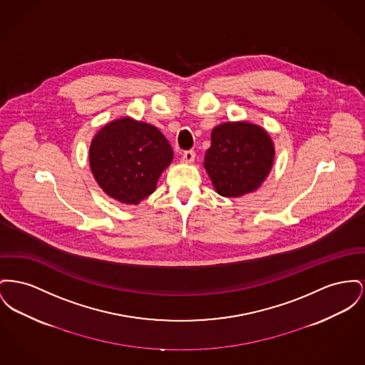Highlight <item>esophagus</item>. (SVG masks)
Segmentation results:
<instances>
[{
	"label": "esophagus",
	"instance_id": "esophagus-1",
	"mask_svg": "<svg viewBox=\"0 0 365 365\" xmlns=\"http://www.w3.org/2000/svg\"><path fill=\"white\" fill-rule=\"evenodd\" d=\"M195 158V153L193 150L185 151L182 154V163H186V164H192Z\"/></svg>",
	"mask_w": 365,
	"mask_h": 365
}]
</instances>
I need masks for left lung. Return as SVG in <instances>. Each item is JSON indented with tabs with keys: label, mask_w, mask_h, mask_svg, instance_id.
Returning a JSON list of instances; mask_svg holds the SVG:
<instances>
[{
	"label": "left lung",
	"mask_w": 365,
	"mask_h": 365,
	"mask_svg": "<svg viewBox=\"0 0 365 365\" xmlns=\"http://www.w3.org/2000/svg\"><path fill=\"white\" fill-rule=\"evenodd\" d=\"M274 146L269 133L251 123H225L211 135L204 167L215 190L240 197L257 190L273 167Z\"/></svg>",
	"instance_id": "left-lung-1"
}]
</instances>
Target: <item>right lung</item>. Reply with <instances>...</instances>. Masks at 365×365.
I'll return each instance as SVG.
<instances>
[{"label": "right lung", "instance_id": "add662e5", "mask_svg": "<svg viewBox=\"0 0 365 365\" xmlns=\"http://www.w3.org/2000/svg\"><path fill=\"white\" fill-rule=\"evenodd\" d=\"M172 158L171 145L160 129L129 117L106 124L89 148L98 185L114 200L135 205L155 190Z\"/></svg>", "mask_w": 365, "mask_h": 365}]
</instances>
